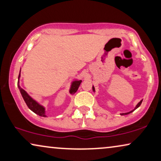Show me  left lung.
<instances>
[{"instance_id": "1", "label": "left lung", "mask_w": 161, "mask_h": 161, "mask_svg": "<svg viewBox=\"0 0 161 161\" xmlns=\"http://www.w3.org/2000/svg\"><path fill=\"white\" fill-rule=\"evenodd\" d=\"M92 89H93V91H94V92H95V89H94V86H92ZM142 101H143V100H141V101H140V102H139V103H138L137 105H136V106L135 107V108H134L133 110H132V111H129V112H127V113H122V114H121V115H122V116H123V115H127V114H130V113H132V112H133V111H135V110H136V108H138L140 106V105H141V104H142Z\"/></svg>"}]
</instances>
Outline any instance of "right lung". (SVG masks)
I'll use <instances>...</instances> for the list:
<instances>
[{
  "instance_id": "right-lung-1",
  "label": "right lung",
  "mask_w": 161,
  "mask_h": 161,
  "mask_svg": "<svg viewBox=\"0 0 161 161\" xmlns=\"http://www.w3.org/2000/svg\"><path fill=\"white\" fill-rule=\"evenodd\" d=\"M19 78H20V71H19V74L18 76V84H17V86H18L19 92H20L21 95L23 97L24 101H25L27 106L29 108L30 110H31L33 112H34L35 114H36L37 115L40 116H44V117H46L45 115V107L42 106V105L39 104V103H37L36 100H34L31 97L29 94H28L27 92H26L23 89H22L20 86L19 84ZM82 82V80H74L73 82L72 83L71 87L69 89V93L71 94H73L77 92V90L78 89L79 86L80 85V83Z\"/></svg>"
}]
</instances>
